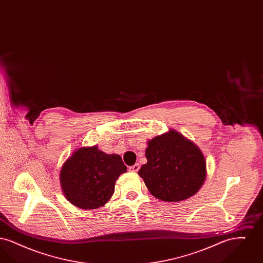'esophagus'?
<instances>
[{
	"label": "esophagus",
	"instance_id": "34e87169",
	"mask_svg": "<svg viewBox=\"0 0 263 263\" xmlns=\"http://www.w3.org/2000/svg\"><path fill=\"white\" fill-rule=\"evenodd\" d=\"M139 168H140L139 163H135L134 165H132V166L129 167V171H130L131 173H137L138 171H139Z\"/></svg>",
	"mask_w": 263,
	"mask_h": 263
}]
</instances>
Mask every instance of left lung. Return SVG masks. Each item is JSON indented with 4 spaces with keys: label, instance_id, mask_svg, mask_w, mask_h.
<instances>
[{
    "label": "left lung",
    "instance_id": "left-lung-1",
    "mask_svg": "<svg viewBox=\"0 0 263 263\" xmlns=\"http://www.w3.org/2000/svg\"><path fill=\"white\" fill-rule=\"evenodd\" d=\"M147 163L138 172L156 198L179 202L195 195L206 175V161L199 147L175 129L149 140Z\"/></svg>",
    "mask_w": 263,
    "mask_h": 263
}]
</instances>
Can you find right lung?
Listing matches in <instances>:
<instances>
[{"label":"right lung","mask_w":263,"mask_h":263,"mask_svg":"<svg viewBox=\"0 0 263 263\" xmlns=\"http://www.w3.org/2000/svg\"><path fill=\"white\" fill-rule=\"evenodd\" d=\"M126 172L119 155L106 154L97 145L78 148L60 171L63 194L80 209H99L110 200L115 181Z\"/></svg>","instance_id":"right-lung-1"}]
</instances>
